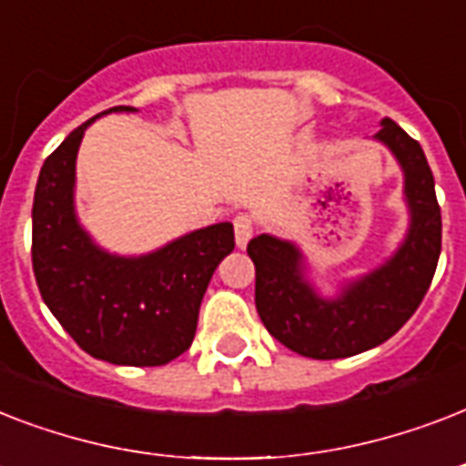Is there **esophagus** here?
<instances>
[{
  "label": "esophagus",
  "mask_w": 466,
  "mask_h": 466,
  "mask_svg": "<svg viewBox=\"0 0 466 466\" xmlns=\"http://www.w3.org/2000/svg\"><path fill=\"white\" fill-rule=\"evenodd\" d=\"M234 232H237V244L247 247V241L254 234V222H251V218L248 215H239V218L234 219Z\"/></svg>",
  "instance_id": "esophagus-1"
}]
</instances>
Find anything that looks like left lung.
<instances>
[{
  "label": "left lung",
  "instance_id": "8db88e82",
  "mask_svg": "<svg viewBox=\"0 0 466 466\" xmlns=\"http://www.w3.org/2000/svg\"><path fill=\"white\" fill-rule=\"evenodd\" d=\"M375 140L397 157L409 208L404 241L382 266L324 298L307 280L305 256L292 241L258 234L247 247L263 326L283 346L314 360L350 358L391 339L426 298L441 258V205L423 149L390 118Z\"/></svg>",
  "mask_w": 466,
  "mask_h": 466
}]
</instances>
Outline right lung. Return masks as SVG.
I'll list each match as a JSON object with an SVG mask.
<instances>
[{
	"mask_svg": "<svg viewBox=\"0 0 466 466\" xmlns=\"http://www.w3.org/2000/svg\"><path fill=\"white\" fill-rule=\"evenodd\" d=\"M113 111L135 108L116 106L96 118ZM96 118L72 130L40 168L33 196L35 283L82 350L113 365H167L193 343L208 283L232 254L234 227H203L145 256L96 247L75 212L76 152Z\"/></svg>",
	"mask_w": 466,
	"mask_h": 466,
	"instance_id": "add662e5",
	"label": "right lung"
}]
</instances>
